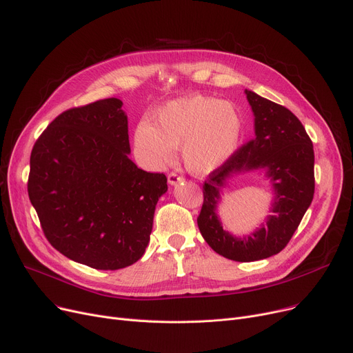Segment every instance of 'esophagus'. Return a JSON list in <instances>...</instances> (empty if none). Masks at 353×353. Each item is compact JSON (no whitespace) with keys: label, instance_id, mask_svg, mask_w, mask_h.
I'll return each mask as SVG.
<instances>
[{"label":"esophagus","instance_id":"1","mask_svg":"<svg viewBox=\"0 0 353 353\" xmlns=\"http://www.w3.org/2000/svg\"><path fill=\"white\" fill-rule=\"evenodd\" d=\"M181 181H183V178L179 176L178 174H175V172L168 174V182H170V185H176V183L181 182Z\"/></svg>","mask_w":353,"mask_h":353}]
</instances>
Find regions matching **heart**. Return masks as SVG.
<instances>
[{"label": "heart", "instance_id": "1", "mask_svg": "<svg viewBox=\"0 0 353 353\" xmlns=\"http://www.w3.org/2000/svg\"><path fill=\"white\" fill-rule=\"evenodd\" d=\"M241 115L234 103L191 95L170 101L157 112L154 125L141 121L134 132L135 150L151 168H165L182 147V161L195 175L218 170L235 151Z\"/></svg>", "mask_w": 353, "mask_h": 353}]
</instances>
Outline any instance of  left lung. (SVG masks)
<instances>
[{
	"label": "left lung",
	"mask_w": 353,
	"mask_h": 353,
	"mask_svg": "<svg viewBox=\"0 0 353 353\" xmlns=\"http://www.w3.org/2000/svg\"><path fill=\"white\" fill-rule=\"evenodd\" d=\"M246 99L254 112L255 137L245 143L203 183V203L198 226L212 250L232 261L251 262L279 254L314 199V145L301 121L288 108L250 90ZM263 169L273 186L271 216L261 228L241 239L223 230L217 203L227 179Z\"/></svg>",
	"instance_id": "left-lung-1"
}]
</instances>
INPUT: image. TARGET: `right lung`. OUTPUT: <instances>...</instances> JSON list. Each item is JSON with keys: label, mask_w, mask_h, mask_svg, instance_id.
Here are the masks:
<instances>
[{"label": "right lung", "mask_w": 353, "mask_h": 353, "mask_svg": "<svg viewBox=\"0 0 353 353\" xmlns=\"http://www.w3.org/2000/svg\"><path fill=\"white\" fill-rule=\"evenodd\" d=\"M130 154L128 117L118 98L62 112L37 139L28 196L62 255L102 271L141 259L168 185Z\"/></svg>", "instance_id": "obj_1"}]
</instances>
